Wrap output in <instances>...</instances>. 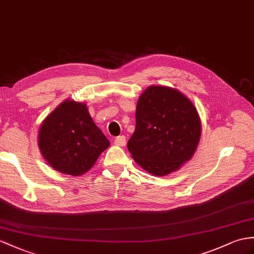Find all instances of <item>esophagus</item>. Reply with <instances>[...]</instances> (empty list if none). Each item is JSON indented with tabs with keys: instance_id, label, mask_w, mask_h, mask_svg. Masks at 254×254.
Wrapping results in <instances>:
<instances>
[{
	"instance_id": "esophagus-1",
	"label": "esophagus",
	"mask_w": 254,
	"mask_h": 254,
	"mask_svg": "<svg viewBox=\"0 0 254 254\" xmlns=\"http://www.w3.org/2000/svg\"><path fill=\"white\" fill-rule=\"evenodd\" d=\"M114 143H115L116 145H119V146H125V145H126V138H125V135H120V137H117V138L115 139V141H114Z\"/></svg>"
}]
</instances>
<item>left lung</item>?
I'll use <instances>...</instances> for the list:
<instances>
[{
	"mask_svg": "<svg viewBox=\"0 0 254 254\" xmlns=\"http://www.w3.org/2000/svg\"><path fill=\"white\" fill-rule=\"evenodd\" d=\"M200 133L199 115L188 97L175 88L150 86L138 100L127 147L142 168L163 177L191 158Z\"/></svg>",
	"mask_w": 254,
	"mask_h": 254,
	"instance_id": "left-lung-1",
	"label": "left lung"
}]
</instances>
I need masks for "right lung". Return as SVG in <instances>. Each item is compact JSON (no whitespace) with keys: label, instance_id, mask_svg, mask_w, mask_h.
<instances>
[{"label":"right lung","instance_id":"add662e5","mask_svg":"<svg viewBox=\"0 0 254 254\" xmlns=\"http://www.w3.org/2000/svg\"><path fill=\"white\" fill-rule=\"evenodd\" d=\"M38 144L54 169L76 177L95 165L110 141L96 126L85 103L65 100L43 121Z\"/></svg>","mask_w":254,"mask_h":254}]
</instances>
